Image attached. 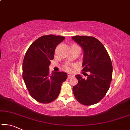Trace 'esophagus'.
Listing matches in <instances>:
<instances>
[{"label": "esophagus", "instance_id": "1", "mask_svg": "<svg viewBox=\"0 0 130 130\" xmlns=\"http://www.w3.org/2000/svg\"><path fill=\"white\" fill-rule=\"evenodd\" d=\"M74 76V74H72V73H68V78H70L72 77H73Z\"/></svg>", "mask_w": 130, "mask_h": 130}]
</instances>
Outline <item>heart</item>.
<instances>
[{"label":"heart","mask_w":130,"mask_h":130,"mask_svg":"<svg viewBox=\"0 0 130 130\" xmlns=\"http://www.w3.org/2000/svg\"><path fill=\"white\" fill-rule=\"evenodd\" d=\"M78 47V46L76 45V44H74V43H72L71 45V47ZM66 68L67 69H68V66H66Z\"/></svg>","instance_id":"heart-1"}]
</instances>
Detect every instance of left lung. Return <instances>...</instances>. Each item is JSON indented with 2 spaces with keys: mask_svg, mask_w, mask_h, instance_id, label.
Wrapping results in <instances>:
<instances>
[{
  "mask_svg": "<svg viewBox=\"0 0 130 130\" xmlns=\"http://www.w3.org/2000/svg\"><path fill=\"white\" fill-rule=\"evenodd\" d=\"M72 38L83 47V71L87 76V78L76 76L78 83L73 87L74 97L84 105L96 104L109 88L113 69L111 58L104 45L94 37L76 36ZM88 71L89 75L85 73Z\"/></svg>",
  "mask_w": 130,
  "mask_h": 130,
  "instance_id": "1",
  "label": "left lung"
}]
</instances>
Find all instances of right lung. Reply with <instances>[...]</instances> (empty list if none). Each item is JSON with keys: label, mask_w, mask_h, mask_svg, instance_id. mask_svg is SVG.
Wrapping results in <instances>:
<instances>
[{"label": "right lung", "mask_w": 130, "mask_h": 130, "mask_svg": "<svg viewBox=\"0 0 130 130\" xmlns=\"http://www.w3.org/2000/svg\"><path fill=\"white\" fill-rule=\"evenodd\" d=\"M65 38L46 35L36 39L26 52L23 61L22 76L30 96L43 104L56 100L60 92L67 73H49L50 60L54 58L56 46Z\"/></svg>", "instance_id": "obj_1"}]
</instances>
